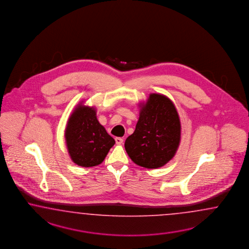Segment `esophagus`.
I'll return each mask as SVG.
<instances>
[{
	"mask_svg": "<svg viewBox=\"0 0 249 249\" xmlns=\"http://www.w3.org/2000/svg\"><path fill=\"white\" fill-rule=\"evenodd\" d=\"M115 142L118 144V145H121L123 143V139L122 138H116L115 139Z\"/></svg>",
	"mask_w": 249,
	"mask_h": 249,
	"instance_id": "34e87169",
	"label": "esophagus"
}]
</instances>
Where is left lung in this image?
Listing matches in <instances>:
<instances>
[{
  "instance_id": "left-lung-1",
  "label": "left lung",
  "mask_w": 249,
  "mask_h": 249,
  "mask_svg": "<svg viewBox=\"0 0 249 249\" xmlns=\"http://www.w3.org/2000/svg\"><path fill=\"white\" fill-rule=\"evenodd\" d=\"M140 118L125 149L135 164L161 168L173 159L181 138V124L174 103L165 95L149 94L140 105Z\"/></svg>"
}]
</instances>
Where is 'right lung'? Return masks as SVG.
<instances>
[{"label": "right lung", "instance_id": "add662e5", "mask_svg": "<svg viewBox=\"0 0 249 249\" xmlns=\"http://www.w3.org/2000/svg\"><path fill=\"white\" fill-rule=\"evenodd\" d=\"M96 108L80 102L68 120L65 141L71 160L83 168L101 164L115 144L97 119Z\"/></svg>", "mask_w": 249, "mask_h": 249}]
</instances>
